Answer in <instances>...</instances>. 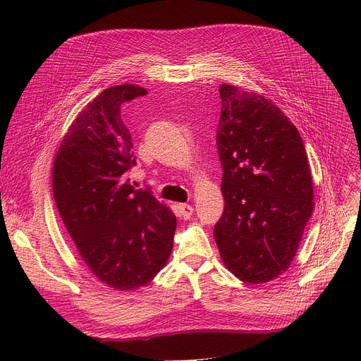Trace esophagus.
<instances>
[{
  "label": "esophagus",
  "mask_w": 361,
  "mask_h": 361,
  "mask_svg": "<svg viewBox=\"0 0 361 361\" xmlns=\"http://www.w3.org/2000/svg\"><path fill=\"white\" fill-rule=\"evenodd\" d=\"M178 209H180V214H181L183 219H188V218L192 216V214H193V206L187 204V203H180L178 204Z\"/></svg>",
  "instance_id": "1"
}]
</instances>
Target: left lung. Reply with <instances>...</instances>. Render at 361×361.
Segmentation results:
<instances>
[{"mask_svg":"<svg viewBox=\"0 0 361 361\" xmlns=\"http://www.w3.org/2000/svg\"><path fill=\"white\" fill-rule=\"evenodd\" d=\"M216 145L224 214L214 235L221 259L243 282L286 272L313 212V181L297 127L272 101L221 85Z\"/></svg>","mask_w":361,"mask_h":361,"instance_id":"1","label":"left lung"}]
</instances>
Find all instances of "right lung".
I'll list each match as a JSON object with an SVG mask.
<instances>
[{"label":"right lung","mask_w":361,"mask_h":361,"mask_svg":"<svg viewBox=\"0 0 361 361\" xmlns=\"http://www.w3.org/2000/svg\"><path fill=\"white\" fill-rule=\"evenodd\" d=\"M136 85L105 89L68 127L52 166L54 200L89 271L108 287L135 291L157 276L173 250L177 219L126 178L136 164L121 105Z\"/></svg>","instance_id":"obj_1"}]
</instances>
